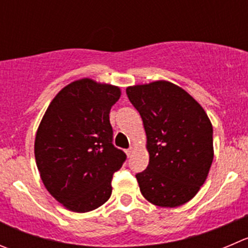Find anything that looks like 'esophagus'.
Returning <instances> with one entry per match:
<instances>
[{"label": "esophagus", "instance_id": "1", "mask_svg": "<svg viewBox=\"0 0 248 248\" xmlns=\"http://www.w3.org/2000/svg\"><path fill=\"white\" fill-rule=\"evenodd\" d=\"M132 153H133V149H132V148L126 149V154H127V156H131V155H132Z\"/></svg>", "mask_w": 248, "mask_h": 248}]
</instances>
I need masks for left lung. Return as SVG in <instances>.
Wrapping results in <instances>:
<instances>
[{"label": "left lung", "instance_id": "8db88e82", "mask_svg": "<svg viewBox=\"0 0 248 248\" xmlns=\"http://www.w3.org/2000/svg\"><path fill=\"white\" fill-rule=\"evenodd\" d=\"M148 138L149 165L136 174L140 193L161 207H177L194 198L213 161V128L200 104L167 81L128 87Z\"/></svg>", "mask_w": 248, "mask_h": 248}]
</instances>
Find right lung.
Listing matches in <instances>:
<instances>
[{
  "label": "right lung",
  "instance_id": "obj_1",
  "mask_svg": "<svg viewBox=\"0 0 248 248\" xmlns=\"http://www.w3.org/2000/svg\"><path fill=\"white\" fill-rule=\"evenodd\" d=\"M120 88L90 78L60 91L35 139L36 165L50 195L70 211L95 210L111 195L112 174L127 156L112 144L110 109Z\"/></svg>",
  "mask_w": 248,
  "mask_h": 248
}]
</instances>
